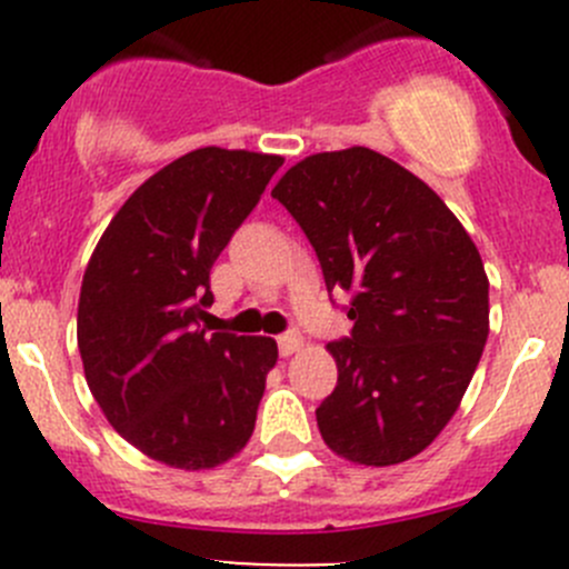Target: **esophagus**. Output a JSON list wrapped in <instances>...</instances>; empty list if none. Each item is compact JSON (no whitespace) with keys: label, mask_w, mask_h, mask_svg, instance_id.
Instances as JSON below:
<instances>
[{"label":"esophagus","mask_w":569,"mask_h":569,"mask_svg":"<svg viewBox=\"0 0 569 569\" xmlns=\"http://www.w3.org/2000/svg\"><path fill=\"white\" fill-rule=\"evenodd\" d=\"M300 347H302L300 332H283V336H278V349H280V355H283V358L295 355Z\"/></svg>","instance_id":"34e87169"}]
</instances>
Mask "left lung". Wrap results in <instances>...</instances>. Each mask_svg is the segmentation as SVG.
I'll list each match as a JSON object with an SVG mask.
<instances>
[{
  "mask_svg": "<svg viewBox=\"0 0 569 569\" xmlns=\"http://www.w3.org/2000/svg\"><path fill=\"white\" fill-rule=\"evenodd\" d=\"M317 250L352 332L327 349L338 386L317 407L325 443L360 465L427 449L460 407L487 332L485 263L449 206L371 148L313 153L274 183Z\"/></svg>",
  "mask_w": 569,
  "mask_h": 569,
  "instance_id": "8db88e82",
  "label": "left lung"
}]
</instances>
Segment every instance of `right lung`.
<instances>
[{"instance_id": "right-lung-1", "label": "right lung", "mask_w": 569, "mask_h": 569, "mask_svg": "<svg viewBox=\"0 0 569 569\" xmlns=\"http://www.w3.org/2000/svg\"><path fill=\"white\" fill-rule=\"evenodd\" d=\"M283 164L198 148L153 173L96 244L77 341L90 393L114 432L151 460L217 468L244 449L278 343L209 332V272Z\"/></svg>"}]
</instances>
